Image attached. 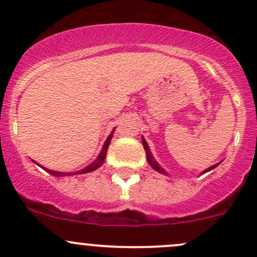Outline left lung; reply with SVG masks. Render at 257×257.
<instances>
[{"instance_id":"1","label":"left lung","mask_w":257,"mask_h":257,"mask_svg":"<svg viewBox=\"0 0 257 257\" xmlns=\"http://www.w3.org/2000/svg\"><path fill=\"white\" fill-rule=\"evenodd\" d=\"M142 140H143V145H144V149H145V151H147V159H148V163L150 164V166L153 167L154 170H156V171L160 172V174L166 175V171H165V170L163 169V167L160 166V165H159L158 163H156V160H155V159L153 158V155H151V151H150V149H149V147H148V143L145 142L144 138H142ZM218 165H219V164H215V165H213V166H210L209 169H207L206 171L203 172V174H206V172L210 171V170H213V169H214V167H217Z\"/></svg>"}]
</instances>
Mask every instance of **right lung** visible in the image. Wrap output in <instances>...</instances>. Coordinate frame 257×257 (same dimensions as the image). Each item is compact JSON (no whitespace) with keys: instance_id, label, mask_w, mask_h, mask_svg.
I'll return each instance as SVG.
<instances>
[{"instance_id":"right-lung-1","label":"right lung","mask_w":257,"mask_h":257,"mask_svg":"<svg viewBox=\"0 0 257 257\" xmlns=\"http://www.w3.org/2000/svg\"><path fill=\"white\" fill-rule=\"evenodd\" d=\"M112 136H113V132L112 133H110V136L107 138V140H106V143H104V145H103V148H102V150H101V153H99V155H98V158L96 159V160L93 161L92 164L90 165V166H87L86 167V169H83V170H80V171H77V172H69V174H66V172H58V171H51V170H47V169H44V167H43V169L44 170H47L48 172H49V174H51V175H54V176H71V175H80V174H87V172H92V171H94V170H97L98 169L99 166H101L102 164H103V161H104V159H106V155H107V149H108V145H109V142H110V139H112Z\"/></svg>"}]
</instances>
